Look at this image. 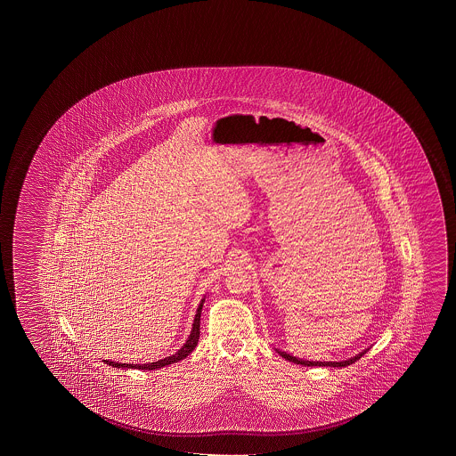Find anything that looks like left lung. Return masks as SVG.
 I'll return each instance as SVG.
<instances>
[{
  "label": "left lung",
  "mask_w": 456,
  "mask_h": 456,
  "mask_svg": "<svg viewBox=\"0 0 456 456\" xmlns=\"http://www.w3.org/2000/svg\"><path fill=\"white\" fill-rule=\"evenodd\" d=\"M275 350L278 351V354H280V356H283V358L286 359V361H289V362H294V364H300V366L346 367L350 366V364H353V362H356V361H358L359 358H362V356L366 354L367 350H369V348L361 351V353H358V354H356V356H353V358L345 359V361H308V359L296 358V356H292V354H289V353H286V351L278 350V348H275Z\"/></svg>",
  "instance_id": "left-lung-1"
}]
</instances>
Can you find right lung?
<instances>
[{"label":"right lung","instance_id":"obj_1","mask_svg":"<svg viewBox=\"0 0 456 456\" xmlns=\"http://www.w3.org/2000/svg\"><path fill=\"white\" fill-rule=\"evenodd\" d=\"M203 302H205V296H203V299L200 300V304L197 306L194 322H192V329H191V334L187 337L186 344L183 345L180 350L176 351L172 356H167V358L159 359L156 362H148V364H126V362H116V361H108V359H103V362H106L108 366L118 367V369H140V370H156V369H160V367L180 362L183 359L187 358L194 351L197 344H199V337H200V314H202Z\"/></svg>","mask_w":456,"mask_h":456}]
</instances>
